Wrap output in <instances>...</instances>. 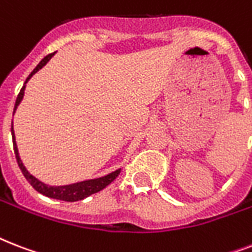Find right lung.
<instances>
[{
	"label": "right lung",
	"mask_w": 252,
	"mask_h": 252,
	"mask_svg": "<svg viewBox=\"0 0 252 252\" xmlns=\"http://www.w3.org/2000/svg\"><path fill=\"white\" fill-rule=\"evenodd\" d=\"M55 55L53 53H49L48 56H45L43 60L37 64V66L33 69L31 74L27 77V80H26L25 85L27 84V81L31 78V77L35 74V73L44 66L49 60H51V57ZM25 87L23 86L19 91V94L17 96V100H15V107H14V112L17 110L18 104L21 103V100L23 99V94H25ZM11 136H13V145H14V153H15V158H17L18 166L22 170V174L25 175V178L29 180V183L35 189H36L39 193L41 195L47 196V197H51V199H57V200H64V201H78V200H82L87 196L93 195V193H96V192L102 191L103 188H106L107 186L110 183H112L116 178L120 174V168L116 170V171L111 172L108 175L102 176V178H98V179H90V180H84V182H80V183H74V184H68V186H47V184L41 183L40 180L36 179L35 176H32L30 174L26 167L22 163L21 158H19V154H18V148L17 144H15V136H14V130H13V126H11Z\"/></svg>",
	"instance_id": "add662e5"
}]
</instances>
